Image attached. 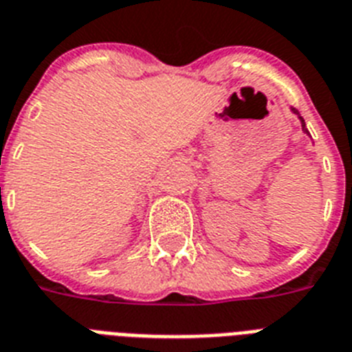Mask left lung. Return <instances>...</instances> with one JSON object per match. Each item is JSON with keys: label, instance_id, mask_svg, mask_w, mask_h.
I'll use <instances>...</instances> for the list:
<instances>
[{"label": "left lung", "instance_id": "1", "mask_svg": "<svg viewBox=\"0 0 352 352\" xmlns=\"http://www.w3.org/2000/svg\"><path fill=\"white\" fill-rule=\"evenodd\" d=\"M291 110H293V113H296V116L300 117V113H298V110H296V108H291ZM300 121H302V130L307 131V130H305V122H304V119H302V117H300Z\"/></svg>", "mask_w": 352, "mask_h": 352}]
</instances>
